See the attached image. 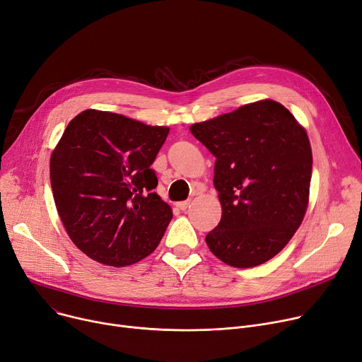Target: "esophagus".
<instances>
[{
	"label": "esophagus",
	"instance_id": "1",
	"mask_svg": "<svg viewBox=\"0 0 362 362\" xmlns=\"http://www.w3.org/2000/svg\"><path fill=\"white\" fill-rule=\"evenodd\" d=\"M188 204H189V200H185V202H180V203H177V207H178L180 210H185V209L188 207Z\"/></svg>",
	"mask_w": 362,
	"mask_h": 362
}]
</instances>
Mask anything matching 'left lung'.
Segmentation results:
<instances>
[{"mask_svg": "<svg viewBox=\"0 0 362 362\" xmlns=\"http://www.w3.org/2000/svg\"><path fill=\"white\" fill-rule=\"evenodd\" d=\"M216 158L222 218L206 244L223 263L248 269L281 252L308 206L313 153L307 132L279 102H252L189 127Z\"/></svg>", "mask_w": 362, "mask_h": 362, "instance_id": "left-lung-1", "label": "left lung"}]
</instances>
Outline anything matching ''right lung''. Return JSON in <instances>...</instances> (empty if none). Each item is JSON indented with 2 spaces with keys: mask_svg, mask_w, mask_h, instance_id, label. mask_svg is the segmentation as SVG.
I'll use <instances>...</instances> for the list:
<instances>
[{
  "mask_svg": "<svg viewBox=\"0 0 362 362\" xmlns=\"http://www.w3.org/2000/svg\"><path fill=\"white\" fill-rule=\"evenodd\" d=\"M169 133L119 114L74 117L51 155V187L61 222L86 256L134 264L159 245L173 209L156 193L151 165Z\"/></svg>",
  "mask_w": 362,
  "mask_h": 362,
  "instance_id": "1",
  "label": "right lung"
}]
</instances>
